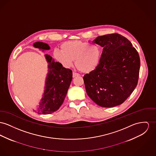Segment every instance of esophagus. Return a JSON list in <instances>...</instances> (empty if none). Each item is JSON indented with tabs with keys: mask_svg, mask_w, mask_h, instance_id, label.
I'll list each match as a JSON object with an SVG mask.
<instances>
[{
	"mask_svg": "<svg viewBox=\"0 0 156 156\" xmlns=\"http://www.w3.org/2000/svg\"><path fill=\"white\" fill-rule=\"evenodd\" d=\"M79 74L78 73H75V72H73V77H76L77 76H79Z\"/></svg>",
	"mask_w": 156,
	"mask_h": 156,
	"instance_id": "1",
	"label": "esophagus"
}]
</instances>
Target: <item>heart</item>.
<instances>
[{
	"instance_id": "1",
	"label": "heart",
	"mask_w": 156,
	"mask_h": 156,
	"mask_svg": "<svg viewBox=\"0 0 156 156\" xmlns=\"http://www.w3.org/2000/svg\"><path fill=\"white\" fill-rule=\"evenodd\" d=\"M61 50H54L53 55L66 68L72 67L75 60V66L80 72L89 73L97 68L100 62L101 51L99 48L86 42H64L61 45Z\"/></svg>"
}]
</instances>
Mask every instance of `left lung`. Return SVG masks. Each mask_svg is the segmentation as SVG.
<instances>
[{"label": "left lung", "instance_id": "1", "mask_svg": "<svg viewBox=\"0 0 156 156\" xmlns=\"http://www.w3.org/2000/svg\"><path fill=\"white\" fill-rule=\"evenodd\" d=\"M93 42L103 47V51L97 68L83 77L86 93L102 107L119 105L137 85L139 54L131 42L118 34L98 37Z\"/></svg>", "mask_w": 156, "mask_h": 156}]
</instances>
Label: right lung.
Wrapping results in <instances>:
<instances>
[{"label":"right lung","instance_id":"obj_1","mask_svg":"<svg viewBox=\"0 0 156 156\" xmlns=\"http://www.w3.org/2000/svg\"><path fill=\"white\" fill-rule=\"evenodd\" d=\"M33 46L42 51L50 49L47 44L42 42H36ZM45 57L48 65L44 92L37 109L34 110L38 114H52L60 108L73 78L70 69L64 68L59 62H55L50 55L45 54Z\"/></svg>","mask_w":156,"mask_h":156}]
</instances>
